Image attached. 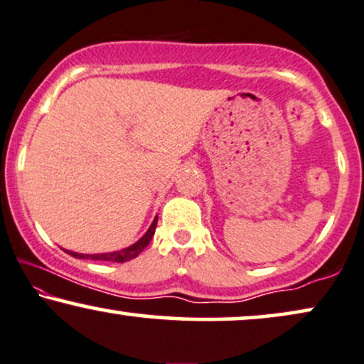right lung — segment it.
<instances>
[{
  "label": "right lung",
  "mask_w": 364,
  "mask_h": 364,
  "mask_svg": "<svg viewBox=\"0 0 364 364\" xmlns=\"http://www.w3.org/2000/svg\"><path fill=\"white\" fill-rule=\"evenodd\" d=\"M156 223H158V216L154 218L151 226L148 228V231L144 232L143 238L138 240L136 243L128 246V248L119 250V251H113V253H100V255H81V253H75V251H66L68 255L75 256V258H81V259H93V261H113V263H124V261H129L141 253V251L146 248L151 241L154 230H156Z\"/></svg>",
  "instance_id": "1"
}]
</instances>
